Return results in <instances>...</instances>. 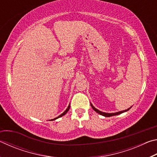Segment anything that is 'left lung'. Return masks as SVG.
I'll use <instances>...</instances> for the list:
<instances>
[{"instance_id":"left-lung-1","label":"left lung","mask_w":157,"mask_h":157,"mask_svg":"<svg viewBox=\"0 0 157 157\" xmlns=\"http://www.w3.org/2000/svg\"><path fill=\"white\" fill-rule=\"evenodd\" d=\"M91 107L93 108V109H94L95 111H96L98 113H99V114H100V115H102V116H104L105 117H110V116H113L119 115V114H121V113H123V112H125V111H127L128 110H129L130 109H131V107H130L129 109H126V110L118 111V112H116V113H105V112H102V111H100V110L97 109L96 108H95L94 106H93V105L91 104Z\"/></svg>"}]
</instances>
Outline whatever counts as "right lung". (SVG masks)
<instances>
[{
    "instance_id": "1",
    "label": "right lung",
    "mask_w": 157,
    "mask_h": 157,
    "mask_svg": "<svg viewBox=\"0 0 157 157\" xmlns=\"http://www.w3.org/2000/svg\"><path fill=\"white\" fill-rule=\"evenodd\" d=\"M69 109H70V105H68V108H67V109H66L65 110V111H64V112H63V113H62V114H61V115H59V116H58V117H57V118H54V119H52V120H50V121H54V120H56V119H57V118H60V117H62V116H63V115H65V114H66V113H67V112H68V110H69Z\"/></svg>"
}]
</instances>
